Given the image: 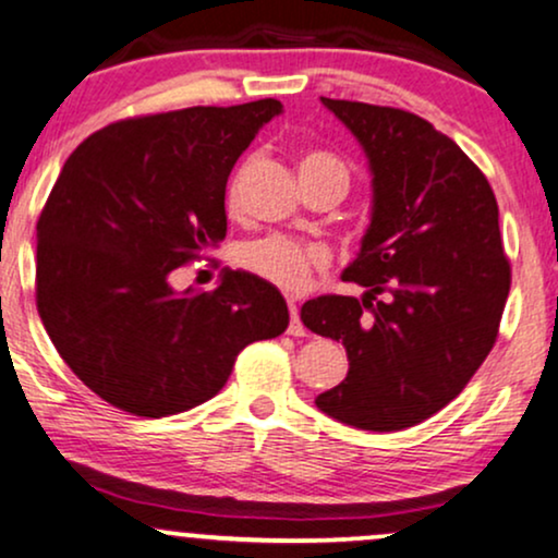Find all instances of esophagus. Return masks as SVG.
<instances>
[{
  "mask_svg": "<svg viewBox=\"0 0 558 558\" xmlns=\"http://www.w3.org/2000/svg\"><path fill=\"white\" fill-rule=\"evenodd\" d=\"M288 312H291V325H288V332H291V336H296V338L306 336L304 323H301V317H299L296 301H288Z\"/></svg>",
  "mask_w": 558,
  "mask_h": 558,
  "instance_id": "esophagus-1",
  "label": "esophagus"
}]
</instances>
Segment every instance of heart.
Returning <instances> with one entry per match:
<instances>
[{
    "label": "heart",
    "mask_w": 558,
    "mask_h": 558,
    "mask_svg": "<svg viewBox=\"0 0 558 558\" xmlns=\"http://www.w3.org/2000/svg\"><path fill=\"white\" fill-rule=\"evenodd\" d=\"M248 162L241 165L233 172L228 183V209L230 213H239L241 207V191H243V178H246ZM299 178L301 181H338L349 185V168L338 157H332L330 151H306L299 159ZM239 265L246 272L257 275L280 291L296 293L304 291L310 286L312 275L325 270L328 265V252L315 243H301L288 239V235H265V239H254L243 243L239 248Z\"/></svg>",
    "instance_id": "1"
}]
</instances>
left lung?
<instances>
[{"instance_id": "left-lung-1", "label": "left lung", "mask_w": 558, "mask_h": 558, "mask_svg": "<svg viewBox=\"0 0 558 558\" xmlns=\"http://www.w3.org/2000/svg\"><path fill=\"white\" fill-rule=\"evenodd\" d=\"M323 105L369 159L373 220L343 270L367 293L301 306V323L349 354L345 380L315 403L360 430H403L457 399L496 343L511 286L498 204L483 170L420 114Z\"/></svg>"}]
</instances>
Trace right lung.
<instances>
[{
  "label": "right lung",
  "mask_w": 558,
  "mask_h": 558,
  "mask_svg": "<svg viewBox=\"0 0 558 558\" xmlns=\"http://www.w3.org/2000/svg\"><path fill=\"white\" fill-rule=\"evenodd\" d=\"M278 99L141 114L88 136L36 222V306L65 364L99 399L168 417L213 399L254 341L288 328L280 291L222 270L172 291L178 267L226 239V183Z\"/></svg>",
  "instance_id": "add662e5"
}]
</instances>
